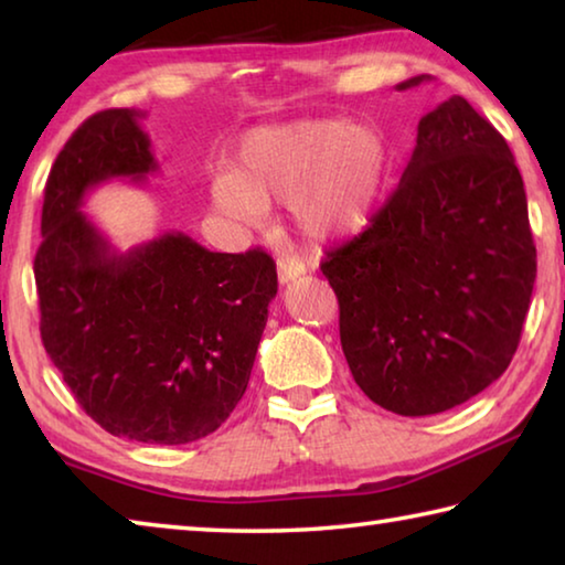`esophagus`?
<instances>
[{"instance_id":"1","label":"esophagus","mask_w":565,"mask_h":565,"mask_svg":"<svg viewBox=\"0 0 565 565\" xmlns=\"http://www.w3.org/2000/svg\"><path fill=\"white\" fill-rule=\"evenodd\" d=\"M276 266H279V281L281 284H289L294 279H299V276L306 271L303 262H299L296 256H289V254H281L279 264H276Z\"/></svg>"}]
</instances>
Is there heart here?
<instances>
[{"instance_id": "b5f03b06", "label": "heart", "mask_w": 565, "mask_h": 565, "mask_svg": "<svg viewBox=\"0 0 565 565\" xmlns=\"http://www.w3.org/2000/svg\"><path fill=\"white\" fill-rule=\"evenodd\" d=\"M388 169L381 131L341 119H296L252 129L234 169L212 179V202L238 222L286 204L296 232L317 244L356 234L374 214Z\"/></svg>"}]
</instances>
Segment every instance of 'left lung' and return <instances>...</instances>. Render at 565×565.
Wrapping results in <instances>:
<instances>
[{
    "instance_id": "left-lung-1",
    "label": "left lung",
    "mask_w": 565,
    "mask_h": 565,
    "mask_svg": "<svg viewBox=\"0 0 565 565\" xmlns=\"http://www.w3.org/2000/svg\"><path fill=\"white\" fill-rule=\"evenodd\" d=\"M431 82L428 74L398 92ZM353 381L398 416L481 394L519 349L535 281L521 171L463 97L418 121L416 149L366 232L321 264Z\"/></svg>"
}]
</instances>
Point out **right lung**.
I'll return each mask as SVG.
<instances>
[{"label": "right lung", "mask_w": 565, "mask_h": 565, "mask_svg": "<svg viewBox=\"0 0 565 565\" xmlns=\"http://www.w3.org/2000/svg\"><path fill=\"white\" fill-rule=\"evenodd\" d=\"M141 117L92 114L54 161L34 256L40 331L104 431L179 446L214 434L242 401L279 284L262 248L218 254L179 232L114 252L82 204L102 181L157 171Z\"/></svg>", "instance_id": "add662e5"}]
</instances>
